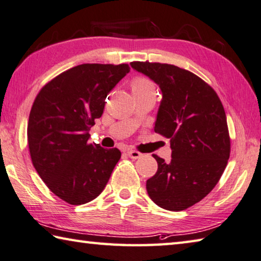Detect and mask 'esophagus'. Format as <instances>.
Returning <instances> with one entry per match:
<instances>
[{"mask_svg": "<svg viewBox=\"0 0 261 261\" xmlns=\"http://www.w3.org/2000/svg\"><path fill=\"white\" fill-rule=\"evenodd\" d=\"M127 154H128V156H129L132 159H139V158L142 157V153L139 152V151H136V150H128Z\"/></svg>", "mask_w": 261, "mask_h": 261, "instance_id": "obj_1", "label": "esophagus"}]
</instances>
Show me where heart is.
<instances>
[{
  "instance_id": "obj_1",
  "label": "heart",
  "mask_w": 261,
  "mask_h": 261,
  "mask_svg": "<svg viewBox=\"0 0 261 261\" xmlns=\"http://www.w3.org/2000/svg\"><path fill=\"white\" fill-rule=\"evenodd\" d=\"M132 91H133V94H136V93L156 94V86H154L153 82L150 79H148V77L139 76L132 82Z\"/></svg>"
}]
</instances>
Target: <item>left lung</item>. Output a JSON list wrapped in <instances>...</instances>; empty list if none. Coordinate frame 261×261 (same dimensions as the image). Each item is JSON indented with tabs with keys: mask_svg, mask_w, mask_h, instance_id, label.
I'll list each match as a JSON object with an SVG mask.
<instances>
[{
	"mask_svg": "<svg viewBox=\"0 0 261 261\" xmlns=\"http://www.w3.org/2000/svg\"><path fill=\"white\" fill-rule=\"evenodd\" d=\"M130 66L162 90L154 132L171 139L172 159L152 154L158 170L147 191L158 206L182 211L198 203L220 180L230 154L227 118L211 86L171 64L133 62Z\"/></svg>",
	"mask_w": 261,
	"mask_h": 261,
	"instance_id": "obj_1",
	"label": "left lung"
}]
</instances>
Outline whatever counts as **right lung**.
<instances>
[{"label": "right lung", "mask_w": 261, "mask_h": 261, "mask_svg": "<svg viewBox=\"0 0 261 261\" xmlns=\"http://www.w3.org/2000/svg\"><path fill=\"white\" fill-rule=\"evenodd\" d=\"M128 64H81L49 81L31 109L27 140L33 166L48 188L72 205L95 199L121 157L89 143L105 98L129 72Z\"/></svg>", "instance_id": "1"}]
</instances>
